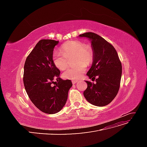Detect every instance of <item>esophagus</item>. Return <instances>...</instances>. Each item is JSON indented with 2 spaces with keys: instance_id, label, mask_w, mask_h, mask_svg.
<instances>
[{
  "instance_id": "1",
  "label": "esophagus",
  "mask_w": 147,
  "mask_h": 147,
  "mask_svg": "<svg viewBox=\"0 0 147 147\" xmlns=\"http://www.w3.org/2000/svg\"><path fill=\"white\" fill-rule=\"evenodd\" d=\"M78 82V80H72V83H73V84H75V83H77Z\"/></svg>"
}]
</instances>
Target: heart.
<instances>
[{"label": "heart", "instance_id": "obj_1", "mask_svg": "<svg viewBox=\"0 0 147 147\" xmlns=\"http://www.w3.org/2000/svg\"><path fill=\"white\" fill-rule=\"evenodd\" d=\"M61 52L53 55V63L56 68L64 70L69 65V59L73 57V63L77 64L67 69L62 74L65 79L77 80L85 72L86 65L92 63L94 52L91 46L83 45L79 40H72L65 43L61 48Z\"/></svg>", "mask_w": 147, "mask_h": 147}]
</instances>
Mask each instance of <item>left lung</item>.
<instances>
[{
    "mask_svg": "<svg viewBox=\"0 0 147 147\" xmlns=\"http://www.w3.org/2000/svg\"><path fill=\"white\" fill-rule=\"evenodd\" d=\"M91 41L94 58L86 75L96 83L85 81L88 84L83 92L86 99L91 104L103 107L110 104L117 95L121 82L122 65L113 46L93 32L79 35Z\"/></svg>",
    "mask_w": 147,
    "mask_h": 147,
    "instance_id": "8db88e82",
    "label": "left lung"
}]
</instances>
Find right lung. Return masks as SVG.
Masks as SVG:
<instances>
[{"label": "right lung", "instance_id": "obj_1", "mask_svg": "<svg viewBox=\"0 0 147 147\" xmlns=\"http://www.w3.org/2000/svg\"><path fill=\"white\" fill-rule=\"evenodd\" d=\"M58 43L54 40H40L24 66L26 91L34 105L48 114L56 113L63 109L72 86L70 80H63L59 77L60 71L53 63V50Z\"/></svg>", "mask_w": 147, "mask_h": 147}]
</instances>
